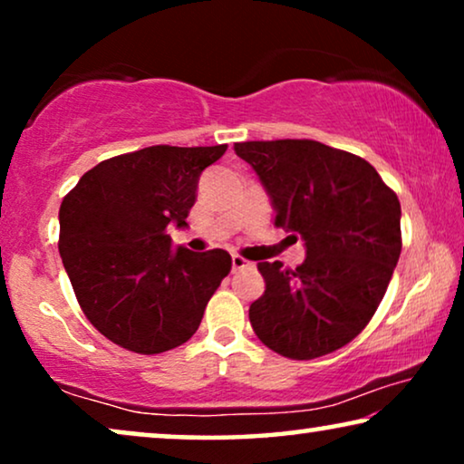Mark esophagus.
Wrapping results in <instances>:
<instances>
[{
    "label": "esophagus",
    "mask_w": 464,
    "mask_h": 464,
    "mask_svg": "<svg viewBox=\"0 0 464 464\" xmlns=\"http://www.w3.org/2000/svg\"><path fill=\"white\" fill-rule=\"evenodd\" d=\"M246 266H251V262H246V259L240 257V256H232V268H234V270L246 268Z\"/></svg>",
    "instance_id": "1"
}]
</instances>
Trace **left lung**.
I'll return each mask as SVG.
<instances>
[{
  "instance_id": "8db88e82",
  "label": "left lung",
  "mask_w": 464,
  "mask_h": 464,
  "mask_svg": "<svg viewBox=\"0 0 464 464\" xmlns=\"http://www.w3.org/2000/svg\"><path fill=\"white\" fill-rule=\"evenodd\" d=\"M276 211L300 234L295 270L259 262L264 295L251 304L253 332L270 351L306 361L357 338L389 287L401 253V205L363 158L310 139L234 143Z\"/></svg>"
}]
</instances>
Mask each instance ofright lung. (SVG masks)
Wrapping results in <instances>:
<instances>
[{"mask_svg":"<svg viewBox=\"0 0 464 464\" xmlns=\"http://www.w3.org/2000/svg\"><path fill=\"white\" fill-rule=\"evenodd\" d=\"M213 148H151L99 162L59 211V253L86 319L126 351L158 354L198 329L230 253L173 249L167 227L188 226Z\"/></svg>","mask_w":464,"mask_h":464,"instance_id":"right-lung-1","label":"right lung"}]
</instances>
